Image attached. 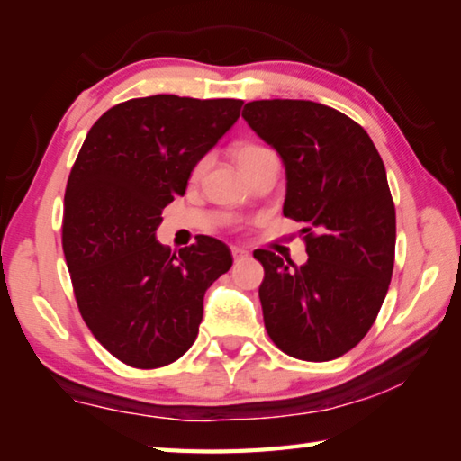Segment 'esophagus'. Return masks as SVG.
Listing matches in <instances>:
<instances>
[{
    "label": "esophagus",
    "instance_id": "obj_1",
    "mask_svg": "<svg viewBox=\"0 0 461 461\" xmlns=\"http://www.w3.org/2000/svg\"><path fill=\"white\" fill-rule=\"evenodd\" d=\"M231 256H233V260H236V262L246 260L248 258V249L240 248V246H231Z\"/></svg>",
    "mask_w": 461,
    "mask_h": 461
}]
</instances>
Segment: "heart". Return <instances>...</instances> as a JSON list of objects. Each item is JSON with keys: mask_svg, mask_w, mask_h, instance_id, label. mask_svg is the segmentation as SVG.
Segmentation results:
<instances>
[{"mask_svg": "<svg viewBox=\"0 0 461 461\" xmlns=\"http://www.w3.org/2000/svg\"><path fill=\"white\" fill-rule=\"evenodd\" d=\"M262 152H267V148H264V146H258V144H241V146L236 148V150H233V156H236L238 165L241 167V165H244V162L252 160L254 156H258V154H262ZM201 167H203V165L197 167V173L201 170Z\"/></svg>", "mask_w": 461, "mask_h": 461, "instance_id": "obj_1", "label": "heart"}]
</instances>
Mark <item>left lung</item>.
<instances>
[{
  "mask_svg": "<svg viewBox=\"0 0 461 461\" xmlns=\"http://www.w3.org/2000/svg\"><path fill=\"white\" fill-rule=\"evenodd\" d=\"M241 118L283 158V213L305 225L309 254L294 267L254 252L264 325L296 360H335L368 333L393 278L396 213L384 162L360 123L315 101H249Z\"/></svg>",
  "mask_w": 461,
  "mask_h": 461,
  "instance_id": "1",
  "label": "left lung"
}]
</instances>
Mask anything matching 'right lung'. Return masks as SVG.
I'll return each mask as SVG.
<instances>
[{"label":"right lung","mask_w":461,"mask_h":461,"mask_svg":"<svg viewBox=\"0 0 461 461\" xmlns=\"http://www.w3.org/2000/svg\"><path fill=\"white\" fill-rule=\"evenodd\" d=\"M241 105L178 95L123 101L93 123L68 175L62 249L77 305L101 346L131 368L178 360L197 339L205 291L231 268L223 241L199 236L170 252L156 230Z\"/></svg>","instance_id":"add662e5"}]
</instances>
